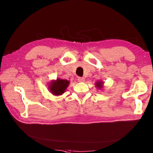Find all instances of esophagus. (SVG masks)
Wrapping results in <instances>:
<instances>
[{"label": "esophagus", "mask_w": 153, "mask_h": 153, "mask_svg": "<svg viewBox=\"0 0 153 153\" xmlns=\"http://www.w3.org/2000/svg\"><path fill=\"white\" fill-rule=\"evenodd\" d=\"M78 81L79 82H84L85 81V78L83 77H78Z\"/></svg>", "instance_id": "1"}]
</instances>
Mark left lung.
Masks as SVG:
<instances>
[{
    "mask_svg": "<svg viewBox=\"0 0 153 153\" xmlns=\"http://www.w3.org/2000/svg\"><path fill=\"white\" fill-rule=\"evenodd\" d=\"M103 83L101 81H99V82H97L96 83V86L98 88V89H102L103 87Z\"/></svg>",
    "mask_w": 153,
    "mask_h": 153,
    "instance_id": "1",
    "label": "left lung"
}]
</instances>
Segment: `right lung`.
<instances>
[{"mask_svg": "<svg viewBox=\"0 0 153 153\" xmlns=\"http://www.w3.org/2000/svg\"><path fill=\"white\" fill-rule=\"evenodd\" d=\"M69 84V81L67 80L57 78L56 80H52L51 82L49 85V90L51 93L53 95H61L65 92Z\"/></svg>", "mask_w": 153, "mask_h": 153, "instance_id": "1", "label": "right lung"}]
</instances>
